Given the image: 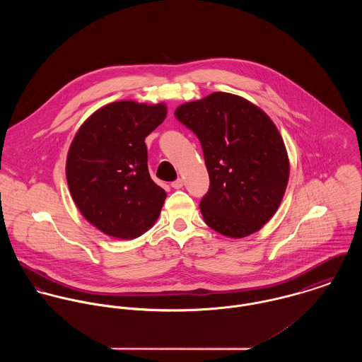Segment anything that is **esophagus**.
Returning a JSON list of instances; mask_svg holds the SVG:
<instances>
[{
  "label": "esophagus",
  "mask_w": 362,
  "mask_h": 362,
  "mask_svg": "<svg viewBox=\"0 0 362 362\" xmlns=\"http://www.w3.org/2000/svg\"><path fill=\"white\" fill-rule=\"evenodd\" d=\"M171 187H173L174 189H180V188L184 187V181H182L181 178H178V180H175V181L171 182Z\"/></svg>",
  "instance_id": "1"
}]
</instances>
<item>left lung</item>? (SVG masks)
<instances>
[{"mask_svg":"<svg viewBox=\"0 0 362 362\" xmlns=\"http://www.w3.org/2000/svg\"><path fill=\"white\" fill-rule=\"evenodd\" d=\"M174 114L202 145L210 180L199 205L205 223L231 238L260 230L280 206L290 174L273 121L255 104L224 92L181 104Z\"/></svg>","mask_w":362,"mask_h":362,"instance_id":"left-lung-1","label":"left lung"}]
</instances>
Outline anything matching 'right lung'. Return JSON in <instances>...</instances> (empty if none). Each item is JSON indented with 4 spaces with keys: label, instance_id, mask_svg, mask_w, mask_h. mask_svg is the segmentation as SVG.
<instances>
[{
    "label": "right lung",
    "instance_id": "1",
    "mask_svg": "<svg viewBox=\"0 0 362 362\" xmlns=\"http://www.w3.org/2000/svg\"><path fill=\"white\" fill-rule=\"evenodd\" d=\"M165 115L163 103L107 104L82 124L71 144L65 173L72 199L110 237L136 238L161 211L167 195L151 178L145 138Z\"/></svg>",
    "mask_w": 362,
    "mask_h": 362
}]
</instances>
